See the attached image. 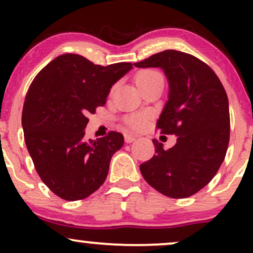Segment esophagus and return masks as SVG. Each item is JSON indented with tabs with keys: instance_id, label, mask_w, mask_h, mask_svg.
<instances>
[{
	"instance_id": "1",
	"label": "esophagus",
	"mask_w": 253,
	"mask_h": 253,
	"mask_svg": "<svg viewBox=\"0 0 253 253\" xmlns=\"http://www.w3.org/2000/svg\"><path fill=\"white\" fill-rule=\"evenodd\" d=\"M135 140V136L134 135H130V134H125V141L126 143H133Z\"/></svg>"
}]
</instances>
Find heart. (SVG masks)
Returning a JSON list of instances; mask_svg holds the SVG:
<instances>
[{
	"mask_svg": "<svg viewBox=\"0 0 253 253\" xmlns=\"http://www.w3.org/2000/svg\"><path fill=\"white\" fill-rule=\"evenodd\" d=\"M159 78H163V77H162V75L159 74L158 71L147 69V70H143L139 72V74L136 75L135 81H136V84H138L141 89H144L145 86L150 85L151 83H153L155 81L159 80ZM125 124H126L129 128L139 130L144 128L145 125H146V117L141 114H130L128 117L125 118Z\"/></svg>",
	"mask_w": 253,
	"mask_h": 253,
	"instance_id": "1",
	"label": "heart"
}]
</instances>
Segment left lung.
Wrapping results in <instances>:
<instances>
[{"label":"left lung","mask_w":253,"mask_h":253,"mask_svg":"<svg viewBox=\"0 0 253 253\" xmlns=\"http://www.w3.org/2000/svg\"><path fill=\"white\" fill-rule=\"evenodd\" d=\"M134 65L164 70L169 100L156 127L162 134L177 135V143L169 150L153 139L156 155L140 165L141 175L165 196L189 197L213 179L227 152L226 90L207 64L181 51L165 50Z\"/></svg>","instance_id":"8db88e82"}]
</instances>
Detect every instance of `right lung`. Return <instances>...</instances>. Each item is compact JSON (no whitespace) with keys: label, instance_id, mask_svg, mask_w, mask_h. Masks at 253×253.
Listing matches in <instances>:
<instances>
[{"label":"right lung","instance_id":"right-lung-1","mask_svg":"<svg viewBox=\"0 0 253 253\" xmlns=\"http://www.w3.org/2000/svg\"><path fill=\"white\" fill-rule=\"evenodd\" d=\"M130 63L96 65L80 54L54 58L30 85L22 109L25 143L42 181L60 199L83 200L108 175L124 135L86 141L88 115L106 103L110 88L132 69Z\"/></svg>","mask_w":253,"mask_h":253}]
</instances>
